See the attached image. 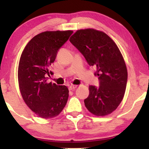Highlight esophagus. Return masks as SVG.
Here are the masks:
<instances>
[{
	"label": "esophagus",
	"mask_w": 149,
	"mask_h": 149,
	"mask_svg": "<svg viewBox=\"0 0 149 149\" xmlns=\"http://www.w3.org/2000/svg\"><path fill=\"white\" fill-rule=\"evenodd\" d=\"M77 87V85H71L69 87V90H74Z\"/></svg>",
	"instance_id": "esophagus-1"
}]
</instances>
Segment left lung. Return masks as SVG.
<instances>
[{"label":"left lung","instance_id":"1","mask_svg":"<svg viewBox=\"0 0 149 149\" xmlns=\"http://www.w3.org/2000/svg\"><path fill=\"white\" fill-rule=\"evenodd\" d=\"M70 41L85 57L89 66L96 67L100 86L90 85L84 103L95 116H106L117 109L123 98L127 70L121 52L104 32L92 28L79 30Z\"/></svg>","mask_w":149,"mask_h":149}]
</instances>
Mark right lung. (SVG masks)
<instances>
[{
	"label": "right lung",
	"instance_id": "1",
	"mask_svg": "<svg viewBox=\"0 0 149 149\" xmlns=\"http://www.w3.org/2000/svg\"><path fill=\"white\" fill-rule=\"evenodd\" d=\"M72 32V30L41 32L28 42L20 57L18 66L20 92L25 103L38 117L54 118L66 104L68 89L65 85L47 83L46 75L53 74L49 67Z\"/></svg>",
	"mask_w": 149,
	"mask_h": 149
}]
</instances>
